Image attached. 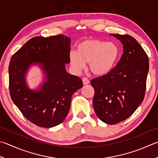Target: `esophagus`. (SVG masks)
Returning <instances> with one entry per match:
<instances>
[{"label": "esophagus", "mask_w": 158, "mask_h": 158, "mask_svg": "<svg viewBox=\"0 0 158 158\" xmlns=\"http://www.w3.org/2000/svg\"><path fill=\"white\" fill-rule=\"evenodd\" d=\"M82 81H83V85H87L89 83V81L87 78H86V77H83V78L82 79Z\"/></svg>", "instance_id": "esophagus-1"}]
</instances>
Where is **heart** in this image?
<instances>
[{
    "mask_svg": "<svg viewBox=\"0 0 158 158\" xmlns=\"http://www.w3.org/2000/svg\"><path fill=\"white\" fill-rule=\"evenodd\" d=\"M77 51L69 53L70 65L80 70L89 64V69L95 75H103L112 70L120 55L118 44L100 40H86L77 45Z\"/></svg>",
    "mask_w": 158,
    "mask_h": 158,
    "instance_id": "1",
    "label": "heart"
}]
</instances>
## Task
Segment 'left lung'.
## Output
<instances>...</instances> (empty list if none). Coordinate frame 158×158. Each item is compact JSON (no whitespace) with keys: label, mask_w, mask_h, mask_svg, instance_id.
Wrapping results in <instances>:
<instances>
[{"label":"left lung","mask_w":158,"mask_h":158,"mask_svg":"<svg viewBox=\"0 0 158 158\" xmlns=\"http://www.w3.org/2000/svg\"><path fill=\"white\" fill-rule=\"evenodd\" d=\"M113 35L123 44L122 56L109 73L91 81L95 113L109 125L126 120L142 103L149 68L148 55L136 40L127 34Z\"/></svg>","instance_id":"left-lung-1"}]
</instances>
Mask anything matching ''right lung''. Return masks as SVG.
I'll use <instances>...</instances> for the list:
<instances>
[{
    "label": "right lung",
    "mask_w": 158,
    "mask_h": 158,
    "mask_svg": "<svg viewBox=\"0 0 158 158\" xmlns=\"http://www.w3.org/2000/svg\"><path fill=\"white\" fill-rule=\"evenodd\" d=\"M70 39L64 35L34 37L12 55L9 66V93L25 118L37 126L50 128L64 121L71 97L82 88V80L66 71ZM32 63L43 67L48 80L38 92L26 87L24 75Z\"/></svg>",
    "instance_id": "1"
}]
</instances>
